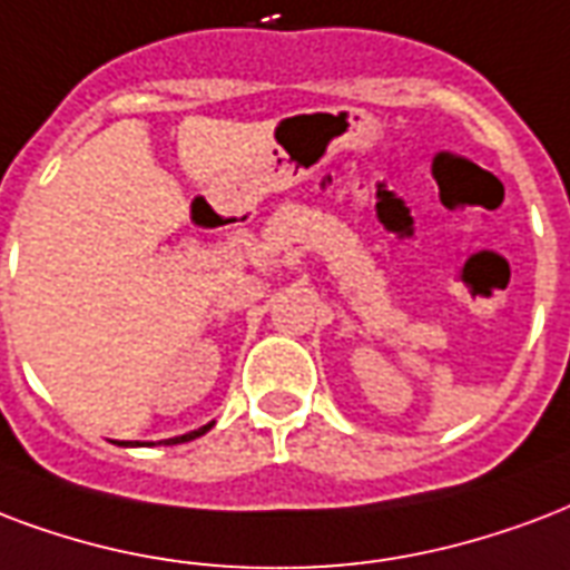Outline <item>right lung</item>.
I'll use <instances>...</instances> for the list:
<instances>
[{"label": "right lung", "mask_w": 570, "mask_h": 570, "mask_svg": "<svg viewBox=\"0 0 570 570\" xmlns=\"http://www.w3.org/2000/svg\"><path fill=\"white\" fill-rule=\"evenodd\" d=\"M212 424H215V421H212ZM212 424H206V428H199V430H190V433H185V436H176V440H164V442H167V445H179V442L197 440V436H203L206 430H212ZM121 445H125V442H121ZM137 445H140V442H137Z\"/></svg>", "instance_id": "add662e5"}]
</instances>
